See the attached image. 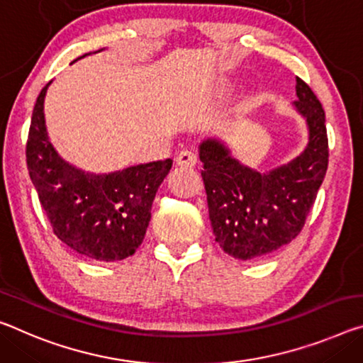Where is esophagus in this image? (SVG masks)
I'll list each match as a JSON object with an SVG mask.
<instances>
[{"label": "esophagus", "mask_w": 363, "mask_h": 363, "mask_svg": "<svg viewBox=\"0 0 363 363\" xmlns=\"http://www.w3.org/2000/svg\"><path fill=\"white\" fill-rule=\"evenodd\" d=\"M176 164L181 166V168H194L197 164V155L194 152L184 150L176 157Z\"/></svg>", "instance_id": "obj_1"}]
</instances>
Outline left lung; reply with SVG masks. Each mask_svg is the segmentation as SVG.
Masks as SVG:
<instances>
[{
    "instance_id": "1",
    "label": "left lung",
    "mask_w": 363,
    "mask_h": 363,
    "mask_svg": "<svg viewBox=\"0 0 363 363\" xmlns=\"http://www.w3.org/2000/svg\"><path fill=\"white\" fill-rule=\"evenodd\" d=\"M294 106L306 119V150L268 172L235 160L216 139L199 147L216 242L238 260H262L294 240L306 224L328 169L325 111L312 89L296 79Z\"/></svg>"
}]
</instances>
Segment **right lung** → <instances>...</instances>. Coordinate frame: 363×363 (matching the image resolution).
Segmentation results:
<instances>
[{"label": "right lung", "instance_id": "obj_1", "mask_svg": "<svg viewBox=\"0 0 363 363\" xmlns=\"http://www.w3.org/2000/svg\"><path fill=\"white\" fill-rule=\"evenodd\" d=\"M50 84L40 91L33 106L26 147L28 176L40 203L55 235L69 249L90 260H124L145 238L153 199L172 160L129 166L108 174L85 172L69 164L51 145L45 125L43 103Z\"/></svg>", "mask_w": 363, "mask_h": 363}]
</instances>
